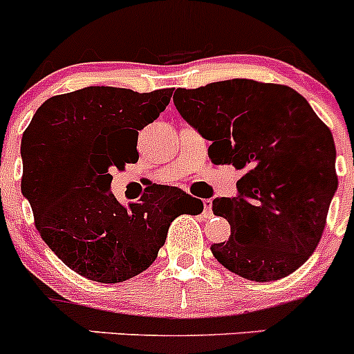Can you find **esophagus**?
Segmentation results:
<instances>
[{
    "label": "esophagus",
    "instance_id": "obj_1",
    "mask_svg": "<svg viewBox=\"0 0 354 354\" xmlns=\"http://www.w3.org/2000/svg\"><path fill=\"white\" fill-rule=\"evenodd\" d=\"M203 216L205 217L212 216V200L210 198L203 200Z\"/></svg>",
    "mask_w": 354,
    "mask_h": 354
}]
</instances>
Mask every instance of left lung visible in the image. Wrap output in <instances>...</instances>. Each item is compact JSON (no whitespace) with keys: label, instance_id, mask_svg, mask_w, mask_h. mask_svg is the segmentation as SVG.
<instances>
[{"label":"left lung","instance_id":"8db88e82","mask_svg":"<svg viewBox=\"0 0 354 354\" xmlns=\"http://www.w3.org/2000/svg\"><path fill=\"white\" fill-rule=\"evenodd\" d=\"M178 113L205 140L214 164L241 171L238 195L214 198L230 240L210 246L227 270L257 281L283 279L322 238L337 190L330 130L288 85L248 78L174 92Z\"/></svg>","mask_w":354,"mask_h":354}]
</instances>
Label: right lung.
Wrapping results in <instances>:
<instances>
[{"label":"right lung","instance_id":"1","mask_svg":"<svg viewBox=\"0 0 354 354\" xmlns=\"http://www.w3.org/2000/svg\"><path fill=\"white\" fill-rule=\"evenodd\" d=\"M173 91L85 87L49 97L24 131L22 194L46 245L80 276L106 284L144 272L181 214L202 200L176 187H154L121 205L111 171L137 162L138 131L157 120Z\"/></svg>","mask_w":354,"mask_h":354}]
</instances>
